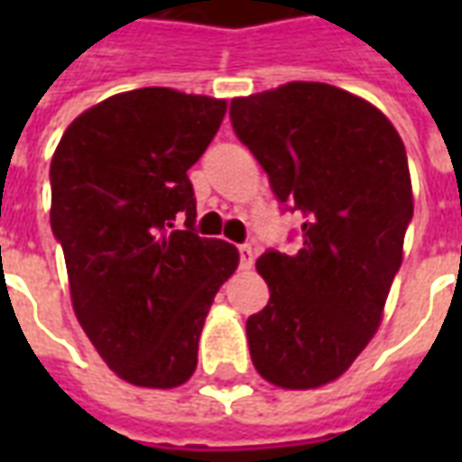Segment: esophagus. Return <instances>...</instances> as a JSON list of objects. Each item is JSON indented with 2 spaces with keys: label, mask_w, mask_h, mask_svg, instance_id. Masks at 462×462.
Returning <instances> with one entry per match:
<instances>
[{
  "label": "esophagus",
  "mask_w": 462,
  "mask_h": 462,
  "mask_svg": "<svg viewBox=\"0 0 462 462\" xmlns=\"http://www.w3.org/2000/svg\"><path fill=\"white\" fill-rule=\"evenodd\" d=\"M237 250H240V267L242 270H250L252 264H254V257H257V250L252 245H240Z\"/></svg>",
  "instance_id": "obj_1"
}]
</instances>
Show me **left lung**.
Returning a JSON list of instances; mask_svg holds the SVG:
<instances>
[{
    "mask_svg": "<svg viewBox=\"0 0 462 462\" xmlns=\"http://www.w3.org/2000/svg\"><path fill=\"white\" fill-rule=\"evenodd\" d=\"M230 121L284 210L304 215L300 250L257 260L270 301L247 319L252 364L274 386H324L376 334L403 260L406 148L376 106L314 81L232 98Z\"/></svg>",
    "mask_w": 462,
    "mask_h": 462,
    "instance_id": "left-lung-1",
    "label": "left lung"
}]
</instances>
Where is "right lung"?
Segmentation results:
<instances>
[{"label": "right lung", "instance_id": "1", "mask_svg": "<svg viewBox=\"0 0 462 462\" xmlns=\"http://www.w3.org/2000/svg\"><path fill=\"white\" fill-rule=\"evenodd\" d=\"M225 111L210 96L135 88L79 116L51 158V230L76 319L133 386L192 376L212 300L237 270L232 245L195 232L188 178Z\"/></svg>", "mask_w": 462, "mask_h": 462}]
</instances>
